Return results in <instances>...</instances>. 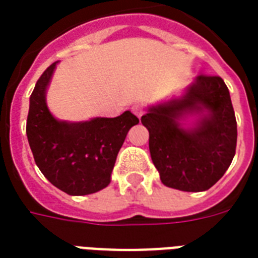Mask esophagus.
<instances>
[{
    "label": "esophagus",
    "instance_id": "34e87169",
    "mask_svg": "<svg viewBox=\"0 0 258 258\" xmlns=\"http://www.w3.org/2000/svg\"><path fill=\"white\" fill-rule=\"evenodd\" d=\"M132 111H133V114H136L139 118L146 112V111H144V107H143L142 104H135V106L132 107Z\"/></svg>",
    "mask_w": 258,
    "mask_h": 258
}]
</instances>
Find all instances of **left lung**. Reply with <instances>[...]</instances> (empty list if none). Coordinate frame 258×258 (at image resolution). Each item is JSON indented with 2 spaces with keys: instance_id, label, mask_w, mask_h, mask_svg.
<instances>
[{
  "instance_id": "left-lung-1",
  "label": "left lung",
  "mask_w": 258,
  "mask_h": 258,
  "mask_svg": "<svg viewBox=\"0 0 258 258\" xmlns=\"http://www.w3.org/2000/svg\"><path fill=\"white\" fill-rule=\"evenodd\" d=\"M202 113L196 126L179 119ZM142 123L150 133V154L166 187L198 192L223 177L236 148V119L229 90L217 75H198L178 99L150 107Z\"/></svg>"
}]
</instances>
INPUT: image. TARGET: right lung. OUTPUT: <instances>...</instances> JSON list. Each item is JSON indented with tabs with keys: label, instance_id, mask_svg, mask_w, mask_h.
I'll return each mask as SVG.
<instances>
[{
	"label": "right lung",
	"instance_id": "1",
	"mask_svg": "<svg viewBox=\"0 0 258 258\" xmlns=\"http://www.w3.org/2000/svg\"><path fill=\"white\" fill-rule=\"evenodd\" d=\"M57 61L45 70L30 96L26 133L34 161L45 177L69 195L106 188L127 132L139 123L131 111L85 122L56 119L46 106V88Z\"/></svg>",
	"mask_w": 258,
	"mask_h": 258
}]
</instances>
